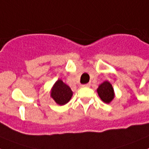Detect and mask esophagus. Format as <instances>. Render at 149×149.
Returning a JSON list of instances; mask_svg holds the SVG:
<instances>
[{
  "label": "esophagus",
  "mask_w": 149,
  "mask_h": 149,
  "mask_svg": "<svg viewBox=\"0 0 149 149\" xmlns=\"http://www.w3.org/2000/svg\"><path fill=\"white\" fill-rule=\"evenodd\" d=\"M82 87H89L90 86V84H84V85H82Z\"/></svg>",
  "instance_id": "1"
}]
</instances>
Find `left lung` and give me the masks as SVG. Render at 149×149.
Instances as JSON below:
<instances>
[{"label":"left lung","instance_id":"left-lung-1","mask_svg":"<svg viewBox=\"0 0 149 149\" xmlns=\"http://www.w3.org/2000/svg\"><path fill=\"white\" fill-rule=\"evenodd\" d=\"M97 93L101 101L106 104H110L115 98L113 85L107 81L100 84L97 89Z\"/></svg>","mask_w":149,"mask_h":149}]
</instances>
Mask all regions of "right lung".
Here are the masks:
<instances>
[{
    "label": "right lung",
    "mask_w": 149,
    "mask_h": 149,
    "mask_svg": "<svg viewBox=\"0 0 149 149\" xmlns=\"http://www.w3.org/2000/svg\"><path fill=\"white\" fill-rule=\"evenodd\" d=\"M50 95L57 104L62 106L70 101L73 95V92L61 79H58L51 88Z\"/></svg>",
    "instance_id": "1"
}]
</instances>
